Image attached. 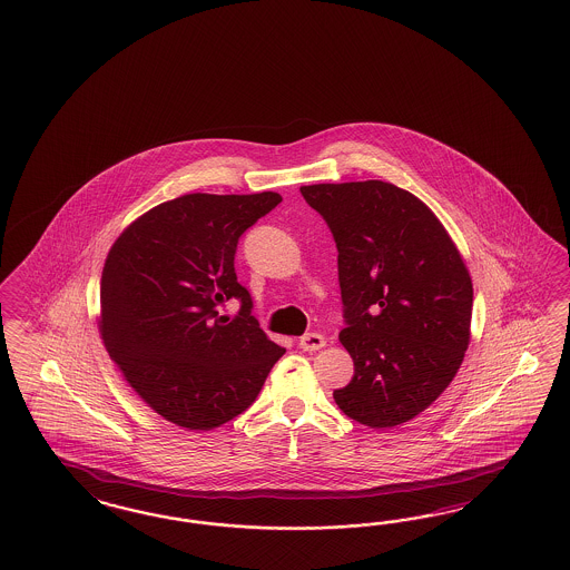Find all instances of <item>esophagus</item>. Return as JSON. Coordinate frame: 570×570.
<instances>
[{
    "mask_svg": "<svg viewBox=\"0 0 570 570\" xmlns=\"http://www.w3.org/2000/svg\"><path fill=\"white\" fill-rule=\"evenodd\" d=\"M327 344L325 335L321 333H306L299 337V348L306 350V352H314V350H321Z\"/></svg>",
    "mask_w": 570,
    "mask_h": 570,
    "instance_id": "34e87169",
    "label": "esophagus"
}]
</instances>
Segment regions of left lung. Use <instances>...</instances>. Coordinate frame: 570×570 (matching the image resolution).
Returning a JSON list of instances; mask_svg holds the SVG:
<instances>
[{
  "label": "left lung",
  "instance_id": "8db88e82",
  "mask_svg": "<svg viewBox=\"0 0 570 570\" xmlns=\"http://www.w3.org/2000/svg\"><path fill=\"white\" fill-rule=\"evenodd\" d=\"M299 193L337 247L340 342L354 377L333 399L375 430L409 422L453 382L470 344L474 292L460 252L432 209L394 184H313Z\"/></svg>",
  "mask_w": 570,
  "mask_h": 570
}]
</instances>
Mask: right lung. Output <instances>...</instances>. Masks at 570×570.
I'll return each mask as SVG.
<instances>
[{
	"label": "right lung",
	"instance_id": "1",
	"mask_svg": "<svg viewBox=\"0 0 570 570\" xmlns=\"http://www.w3.org/2000/svg\"><path fill=\"white\" fill-rule=\"evenodd\" d=\"M278 193H193L153 207L110 247L100 278V335L145 403L186 430H212L252 406L285 348L252 316L237 281L240 235ZM237 298L228 322L216 305Z\"/></svg>",
	"mask_w": 570,
	"mask_h": 570
}]
</instances>
